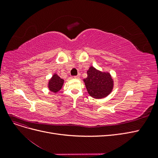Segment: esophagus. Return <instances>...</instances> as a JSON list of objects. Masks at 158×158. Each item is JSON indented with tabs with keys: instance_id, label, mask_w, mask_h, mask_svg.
Segmentation results:
<instances>
[{
	"instance_id": "esophagus-1",
	"label": "esophagus",
	"mask_w": 158,
	"mask_h": 158,
	"mask_svg": "<svg viewBox=\"0 0 158 158\" xmlns=\"http://www.w3.org/2000/svg\"><path fill=\"white\" fill-rule=\"evenodd\" d=\"M80 74H78L77 76H74V78L79 79V78H80Z\"/></svg>"
}]
</instances>
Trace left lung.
<instances>
[{
  "label": "left lung",
  "mask_w": 158,
  "mask_h": 158,
  "mask_svg": "<svg viewBox=\"0 0 158 158\" xmlns=\"http://www.w3.org/2000/svg\"><path fill=\"white\" fill-rule=\"evenodd\" d=\"M88 77L84 79L90 96L95 99L106 98L111 92L113 80L109 73H103L91 66L87 71Z\"/></svg>",
  "instance_id": "8db88e82"
}]
</instances>
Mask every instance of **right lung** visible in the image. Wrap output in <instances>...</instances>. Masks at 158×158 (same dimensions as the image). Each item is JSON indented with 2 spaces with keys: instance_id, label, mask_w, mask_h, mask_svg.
I'll list each match as a JSON object with an SVG mask.
<instances>
[{
  "instance_id": "1",
  "label": "right lung",
  "mask_w": 158,
  "mask_h": 158,
  "mask_svg": "<svg viewBox=\"0 0 158 158\" xmlns=\"http://www.w3.org/2000/svg\"><path fill=\"white\" fill-rule=\"evenodd\" d=\"M63 84L64 80L60 78L56 74H55L49 81L48 88L51 92L56 93L63 87Z\"/></svg>"
}]
</instances>
